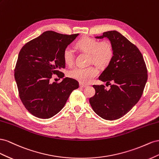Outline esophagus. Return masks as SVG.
Masks as SVG:
<instances>
[{"mask_svg":"<svg viewBox=\"0 0 159 159\" xmlns=\"http://www.w3.org/2000/svg\"><path fill=\"white\" fill-rule=\"evenodd\" d=\"M80 87H82V88H84L86 87H87V85L85 84H83V83H80Z\"/></svg>","mask_w":159,"mask_h":159,"instance_id":"1","label":"esophagus"}]
</instances>
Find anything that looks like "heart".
Masks as SVG:
<instances>
[{
  "label": "heart",
  "instance_id": "heart-1",
  "mask_svg": "<svg viewBox=\"0 0 159 159\" xmlns=\"http://www.w3.org/2000/svg\"><path fill=\"white\" fill-rule=\"evenodd\" d=\"M76 47L83 51L90 53V62H94L100 67H105L111 62L114 51L112 44L107 41L99 40L84 37L77 41ZM63 59L65 64L71 66L75 61V51L70 47H67L63 51ZM98 74V70L94 66L87 67H76L70 70L68 75L71 78L81 83L88 84L91 82Z\"/></svg>",
  "mask_w": 159,
  "mask_h": 159
}]
</instances>
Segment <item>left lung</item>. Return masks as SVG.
Segmentation results:
<instances>
[{"label":"left lung","instance_id":"1","mask_svg":"<svg viewBox=\"0 0 159 159\" xmlns=\"http://www.w3.org/2000/svg\"><path fill=\"white\" fill-rule=\"evenodd\" d=\"M95 38H107L112 46V59L98 77L112 84L108 90L103 84L93 85L95 94L89 102L99 116L116 120L132 109L141 97L148 78L147 66L139 48L119 32H105Z\"/></svg>","mask_w":159,"mask_h":159}]
</instances>
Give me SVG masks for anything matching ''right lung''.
Returning a JSON list of instances; mask_svg holds the SVG:
<instances>
[{
    "label": "right lung",
    "mask_w": 159,
    "mask_h": 159,
    "mask_svg": "<svg viewBox=\"0 0 159 159\" xmlns=\"http://www.w3.org/2000/svg\"><path fill=\"white\" fill-rule=\"evenodd\" d=\"M79 34H62L48 30L25 44L19 52L15 79L19 97L25 108L34 116L50 119L64 107L78 81L66 77L51 84L53 74L63 78L65 68L63 51Z\"/></svg>",
    "instance_id": "right-lung-1"
}]
</instances>
